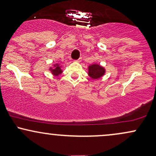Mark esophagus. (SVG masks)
<instances>
[{"mask_svg": "<svg viewBox=\"0 0 156 156\" xmlns=\"http://www.w3.org/2000/svg\"><path fill=\"white\" fill-rule=\"evenodd\" d=\"M76 62H81V58H78V60H76Z\"/></svg>", "mask_w": 156, "mask_h": 156, "instance_id": "34e87169", "label": "esophagus"}]
</instances>
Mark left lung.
<instances>
[{
    "label": "left lung",
    "instance_id": "8db88e82",
    "mask_svg": "<svg viewBox=\"0 0 156 156\" xmlns=\"http://www.w3.org/2000/svg\"><path fill=\"white\" fill-rule=\"evenodd\" d=\"M89 76L92 78V79H98L101 78L103 75L105 74V70L103 67H101L100 64H92L89 67Z\"/></svg>",
    "mask_w": 156,
    "mask_h": 156
}]
</instances>
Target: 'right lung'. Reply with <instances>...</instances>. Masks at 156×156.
Wrapping results in <instances>:
<instances>
[{
    "label": "right lung",
    "instance_id": "add662e5",
    "mask_svg": "<svg viewBox=\"0 0 156 156\" xmlns=\"http://www.w3.org/2000/svg\"><path fill=\"white\" fill-rule=\"evenodd\" d=\"M50 70L51 71V73L55 76H58V75H60L62 73V69H61V66L58 64H56L54 65L53 68H50Z\"/></svg>",
    "mask_w": 156,
    "mask_h": 156
}]
</instances>
